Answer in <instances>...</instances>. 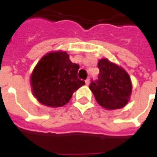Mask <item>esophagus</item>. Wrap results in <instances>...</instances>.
Instances as JSON below:
<instances>
[{
	"mask_svg": "<svg viewBox=\"0 0 157 157\" xmlns=\"http://www.w3.org/2000/svg\"><path fill=\"white\" fill-rule=\"evenodd\" d=\"M85 82H86V85L88 86L89 84H90V79H89V78L86 79V81H85Z\"/></svg>",
	"mask_w": 157,
	"mask_h": 157,
	"instance_id": "esophagus-1",
	"label": "esophagus"
}]
</instances>
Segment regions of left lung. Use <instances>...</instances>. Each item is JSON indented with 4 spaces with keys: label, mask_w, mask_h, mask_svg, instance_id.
<instances>
[{
    "label": "left lung",
    "mask_w": 157,
    "mask_h": 157,
    "mask_svg": "<svg viewBox=\"0 0 157 157\" xmlns=\"http://www.w3.org/2000/svg\"><path fill=\"white\" fill-rule=\"evenodd\" d=\"M98 79L92 81L89 88L102 108L112 110L124 107L132 92L130 77L124 70L107 59L98 61Z\"/></svg>",
    "instance_id": "obj_1"
}]
</instances>
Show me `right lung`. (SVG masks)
I'll return each instance as SVG.
<instances>
[{
    "mask_svg": "<svg viewBox=\"0 0 157 157\" xmlns=\"http://www.w3.org/2000/svg\"><path fill=\"white\" fill-rule=\"evenodd\" d=\"M80 66L66 52H51L37 64L31 75L33 93L40 103L57 108L68 103L73 92L85 85L77 76Z\"/></svg>",
    "mask_w": 157,
    "mask_h": 157,
    "instance_id": "add662e5",
    "label": "right lung"
}]
</instances>
